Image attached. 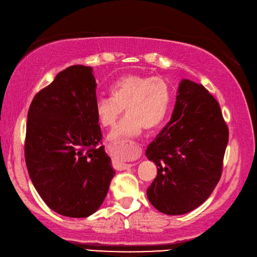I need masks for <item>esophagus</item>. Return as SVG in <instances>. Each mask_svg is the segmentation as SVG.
I'll list each match as a JSON object with an SVG mask.
<instances>
[{"instance_id": "1", "label": "esophagus", "mask_w": 257, "mask_h": 257, "mask_svg": "<svg viewBox=\"0 0 257 257\" xmlns=\"http://www.w3.org/2000/svg\"><path fill=\"white\" fill-rule=\"evenodd\" d=\"M139 154H141V148L135 145L134 150H133V152H132V155H139ZM123 166L124 167H131V166H133V164H123Z\"/></svg>"}]
</instances>
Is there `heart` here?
Wrapping results in <instances>:
<instances>
[{
	"label": "heart",
	"mask_w": 257,
	"mask_h": 257,
	"mask_svg": "<svg viewBox=\"0 0 257 257\" xmlns=\"http://www.w3.org/2000/svg\"><path fill=\"white\" fill-rule=\"evenodd\" d=\"M111 97H98L95 113L104 127L113 126L125 108L126 115L109 134L120 152L127 154L132 144L127 138L157 130L165 120L172 99L169 84L160 77L127 74L110 87Z\"/></svg>",
	"instance_id": "obj_1"
}]
</instances>
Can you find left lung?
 <instances>
[{
	"instance_id": "8db88e82",
	"label": "left lung",
	"mask_w": 257,
	"mask_h": 257,
	"mask_svg": "<svg viewBox=\"0 0 257 257\" xmlns=\"http://www.w3.org/2000/svg\"><path fill=\"white\" fill-rule=\"evenodd\" d=\"M228 128L221 108L203 84L179 83L170 121L148 146L158 175L147 197L160 212L188 213L211 195L220 180Z\"/></svg>"
}]
</instances>
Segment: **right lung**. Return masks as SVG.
<instances>
[{
  "mask_svg": "<svg viewBox=\"0 0 257 257\" xmlns=\"http://www.w3.org/2000/svg\"><path fill=\"white\" fill-rule=\"evenodd\" d=\"M91 66L73 65L38 92L28 112L25 146L29 176L54 212L87 217L102 206L115 170L95 113Z\"/></svg>",
  "mask_w": 257,
  "mask_h": 257,
  "instance_id": "right-lung-1",
  "label": "right lung"
}]
</instances>
